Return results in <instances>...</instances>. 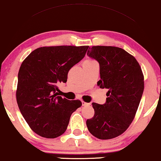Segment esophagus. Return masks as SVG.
<instances>
[{"instance_id":"obj_1","label":"esophagus","mask_w":161,"mask_h":161,"mask_svg":"<svg viewBox=\"0 0 161 161\" xmlns=\"http://www.w3.org/2000/svg\"><path fill=\"white\" fill-rule=\"evenodd\" d=\"M82 103L83 106H85V105H90V103H86V102H85V101H82Z\"/></svg>"}]
</instances>
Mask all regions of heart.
<instances>
[{"label": "heart", "mask_w": 161, "mask_h": 161, "mask_svg": "<svg viewBox=\"0 0 161 161\" xmlns=\"http://www.w3.org/2000/svg\"><path fill=\"white\" fill-rule=\"evenodd\" d=\"M85 62H95V61H93V60H91V59H87V60L85 61Z\"/></svg>", "instance_id": "obj_1"}]
</instances>
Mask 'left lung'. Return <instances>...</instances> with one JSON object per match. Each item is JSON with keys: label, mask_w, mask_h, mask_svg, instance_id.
Returning a JSON list of instances; mask_svg holds the SVG:
<instances>
[{"label": "left lung", "mask_w": 161, "mask_h": 161, "mask_svg": "<svg viewBox=\"0 0 161 161\" xmlns=\"http://www.w3.org/2000/svg\"><path fill=\"white\" fill-rule=\"evenodd\" d=\"M87 56L99 64L100 88H107L104 105L93 103L94 115L86 121L91 135L109 140L124 133L135 119L144 90V76L139 63L123 49L93 46Z\"/></svg>", "instance_id": "obj_1"}]
</instances>
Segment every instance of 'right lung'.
Listing matches in <instances>:
<instances>
[{"instance_id":"right-lung-1","label":"right lung","mask_w":161,"mask_h":161,"mask_svg":"<svg viewBox=\"0 0 161 161\" xmlns=\"http://www.w3.org/2000/svg\"><path fill=\"white\" fill-rule=\"evenodd\" d=\"M89 46H50L34 50L23 61L18 72L16 100L32 131L45 138L65 132L79 99L58 96V85L65 83L70 69L84 58Z\"/></svg>"}]
</instances>
